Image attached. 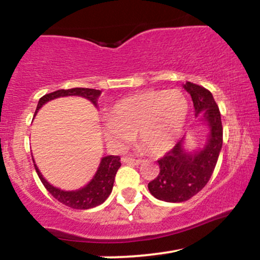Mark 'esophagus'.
Wrapping results in <instances>:
<instances>
[{
	"mask_svg": "<svg viewBox=\"0 0 260 260\" xmlns=\"http://www.w3.org/2000/svg\"><path fill=\"white\" fill-rule=\"evenodd\" d=\"M121 160L122 162L124 164H134V165H139V164L142 162V160L140 159H136V157H132V156H123Z\"/></svg>",
	"mask_w": 260,
	"mask_h": 260,
	"instance_id": "1",
	"label": "esophagus"
}]
</instances>
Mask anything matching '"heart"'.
<instances>
[{
  "mask_svg": "<svg viewBox=\"0 0 260 260\" xmlns=\"http://www.w3.org/2000/svg\"><path fill=\"white\" fill-rule=\"evenodd\" d=\"M188 113L186 96L180 90H144L118 101L103 128L110 144L121 147L138 137L143 149L162 155L180 138Z\"/></svg>",
  "mask_w": 260,
  "mask_h": 260,
  "instance_id": "obj_1",
  "label": "heart"
}]
</instances>
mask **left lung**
<instances>
[{
  "mask_svg": "<svg viewBox=\"0 0 260 260\" xmlns=\"http://www.w3.org/2000/svg\"><path fill=\"white\" fill-rule=\"evenodd\" d=\"M183 86L192 96L196 115L204 116L210 134L202 150L187 153L181 140L157 160L160 172L156 178L149 182L148 188L155 198L170 203L186 202L205 187L222 147L221 116L211 92L190 82Z\"/></svg>",
  "mask_w": 260,
  "mask_h": 260,
  "instance_id": "8db88e82",
  "label": "left lung"
}]
</instances>
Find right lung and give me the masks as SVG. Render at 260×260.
Instances as JSON below:
<instances>
[{
    "label": "right lung",
    "instance_id": "add662e5",
    "mask_svg": "<svg viewBox=\"0 0 260 260\" xmlns=\"http://www.w3.org/2000/svg\"><path fill=\"white\" fill-rule=\"evenodd\" d=\"M101 94L100 90L96 89H89V88H72V89H59V90L49 92V94L44 95L43 98H40L39 100L37 112L44 104H46L47 101L56 99L59 96H70V95H79V96L86 98L88 100H90L95 106H96V101L99 95ZM35 170H37L39 178L43 182V184L51 193V196L55 199H57L59 203L67 205V207L72 209H90L98 205L103 204L106 201L107 197L111 193L113 182H115V176L117 170L120 169L121 161L120 156H116V155H109L101 159V162L98 169L96 174H95L92 180L86 184L85 187H83L82 189L73 190V192H66V190H61L58 188H55L49 183L43 175L40 174L37 165L34 164Z\"/></svg>",
    "mask_w": 260,
    "mask_h": 260
}]
</instances>
